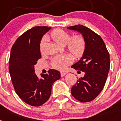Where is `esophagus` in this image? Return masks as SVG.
<instances>
[{"label": "esophagus", "mask_w": 121, "mask_h": 121, "mask_svg": "<svg viewBox=\"0 0 121 121\" xmlns=\"http://www.w3.org/2000/svg\"><path fill=\"white\" fill-rule=\"evenodd\" d=\"M67 73H68L67 71H62V72L60 73V76H61L62 77H63L64 76H65Z\"/></svg>", "instance_id": "1"}]
</instances>
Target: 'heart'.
<instances>
[{"label": "heart", "instance_id": "heart-1", "mask_svg": "<svg viewBox=\"0 0 121 121\" xmlns=\"http://www.w3.org/2000/svg\"><path fill=\"white\" fill-rule=\"evenodd\" d=\"M52 39L60 45H65L67 43V50L74 57H79L83 54L85 48V42L80 35H76L70 38L68 32L61 29H56L51 34ZM45 38L42 39L40 43V50L43 51ZM70 59L67 55L56 56L53 59L52 63L54 67L57 70H63L70 63Z\"/></svg>", "mask_w": 121, "mask_h": 121}]
</instances>
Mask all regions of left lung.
Masks as SVG:
<instances>
[{"label": "left lung", "instance_id": "8db88e82", "mask_svg": "<svg viewBox=\"0 0 121 121\" xmlns=\"http://www.w3.org/2000/svg\"><path fill=\"white\" fill-rule=\"evenodd\" d=\"M67 29L79 33L85 42L82 57L71 66L85 74L73 86L71 95L80 102H90L98 96L104 86L110 69V55L100 36L90 28L78 25Z\"/></svg>", "mask_w": 121, "mask_h": 121}]
</instances>
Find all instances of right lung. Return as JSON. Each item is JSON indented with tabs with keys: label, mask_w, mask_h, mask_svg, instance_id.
<instances>
[{
	"label": "right lung",
	"mask_w": 121,
	"mask_h": 121,
	"mask_svg": "<svg viewBox=\"0 0 121 121\" xmlns=\"http://www.w3.org/2000/svg\"><path fill=\"white\" fill-rule=\"evenodd\" d=\"M51 27L35 26L25 32L11 48L9 71L17 95L32 106H40L50 98L53 84L60 78L59 71L50 69L47 74L35 73V65L41 57L40 43Z\"/></svg>",
	"instance_id": "1"
}]
</instances>
